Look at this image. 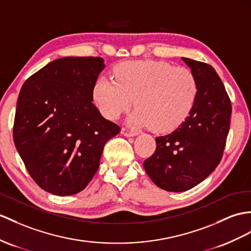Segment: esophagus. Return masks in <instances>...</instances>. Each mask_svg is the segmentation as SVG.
Segmentation results:
<instances>
[{
  "instance_id": "esophagus-1",
  "label": "esophagus",
  "mask_w": 251,
  "mask_h": 251,
  "mask_svg": "<svg viewBox=\"0 0 251 251\" xmlns=\"http://www.w3.org/2000/svg\"><path fill=\"white\" fill-rule=\"evenodd\" d=\"M121 134L124 136H126V137H133V136H136L137 135V132L132 131L130 129H126V127H122V129H121Z\"/></svg>"
}]
</instances>
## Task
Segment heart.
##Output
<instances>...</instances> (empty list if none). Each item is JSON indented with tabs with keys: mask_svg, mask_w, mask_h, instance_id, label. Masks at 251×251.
Listing matches in <instances>:
<instances>
[{
	"mask_svg": "<svg viewBox=\"0 0 251 251\" xmlns=\"http://www.w3.org/2000/svg\"><path fill=\"white\" fill-rule=\"evenodd\" d=\"M197 95V81L184 67L155 60L120 64L115 81L99 77L93 96L101 113L117 119L135 102L127 118L132 126H153L157 131L172 130L186 117Z\"/></svg>",
	"mask_w": 251,
	"mask_h": 251,
	"instance_id": "heart-1",
	"label": "heart"
}]
</instances>
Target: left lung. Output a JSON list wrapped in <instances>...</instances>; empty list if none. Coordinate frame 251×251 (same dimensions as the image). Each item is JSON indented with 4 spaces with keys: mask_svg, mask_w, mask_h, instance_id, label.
<instances>
[{
    "mask_svg": "<svg viewBox=\"0 0 251 251\" xmlns=\"http://www.w3.org/2000/svg\"><path fill=\"white\" fill-rule=\"evenodd\" d=\"M197 81V95L185 120L170 134L155 137L156 150L144 162L154 184L184 192L209 176L221 162L229 133L231 102L215 69L182 57Z\"/></svg>",
    "mask_w": 251,
    "mask_h": 251,
    "instance_id": "left-lung-1",
    "label": "left lung"
}]
</instances>
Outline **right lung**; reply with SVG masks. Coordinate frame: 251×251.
Returning <instances> with one entry per match:
<instances>
[{
  "instance_id": "obj_1",
  "label": "right lung",
  "mask_w": 251,
  "mask_h": 251,
  "mask_svg": "<svg viewBox=\"0 0 251 251\" xmlns=\"http://www.w3.org/2000/svg\"><path fill=\"white\" fill-rule=\"evenodd\" d=\"M105 68L101 57H63L29 76L20 90L14 142L29 176L56 196L77 194L100 165L103 148L120 127L93 103Z\"/></svg>"
}]
</instances>
